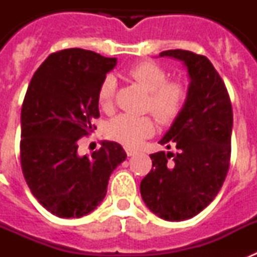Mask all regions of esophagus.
<instances>
[{
    "label": "esophagus",
    "instance_id": "1",
    "mask_svg": "<svg viewBox=\"0 0 257 257\" xmlns=\"http://www.w3.org/2000/svg\"><path fill=\"white\" fill-rule=\"evenodd\" d=\"M126 153H127V156L131 157V156H134V154L138 153V151H135V149H133V148H126Z\"/></svg>",
    "mask_w": 257,
    "mask_h": 257
}]
</instances>
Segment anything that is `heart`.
Returning <instances> with one entry per match:
<instances>
[{"label":"heart","mask_w":257,"mask_h":257,"mask_svg":"<svg viewBox=\"0 0 257 257\" xmlns=\"http://www.w3.org/2000/svg\"><path fill=\"white\" fill-rule=\"evenodd\" d=\"M127 77L148 91L145 109L151 110L157 121L170 123L180 114L188 97V90L179 81H167L169 73L153 61H142L127 69ZM115 81L112 76L103 79L97 90V103L105 112L113 108ZM154 123L148 115L119 114L109 122L106 135L109 139L133 148L153 134Z\"/></svg>","instance_id":"b5f03b06"}]
</instances>
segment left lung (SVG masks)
Returning a JSON list of instances; mask_svg holds the SVG:
<instances>
[{"mask_svg":"<svg viewBox=\"0 0 257 257\" xmlns=\"http://www.w3.org/2000/svg\"><path fill=\"white\" fill-rule=\"evenodd\" d=\"M160 56L183 61L190 83L183 110L160 140L179 152L151 154L153 166L140 193L157 216L181 221L207 207L221 189L230 165L233 110L225 83L206 56L187 50Z\"/></svg>","mask_w":257,"mask_h":257,"instance_id":"1","label":"left lung"}]
</instances>
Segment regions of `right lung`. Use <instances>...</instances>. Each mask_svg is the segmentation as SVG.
Listing matches in <instances>:
<instances>
[{
    "mask_svg": "<svg viewBox=\"0 0 257 257\" xmlns=\"http://www.w3.org/2000/svg\"><path fill=\"white\" fill-rule=\"evenodd\" d=\"M117 64L90 50L52 52L36 70L22 106L20 163L32 194L59 217H81L106 194L113 170L126 160L114 142L79 156L78 140L96 130L97 90Z\"/></svg>",
    "mask_w": 257,
    "mask_h": 257,
    "instance_id": "add662e5",
    "label": "right lung"
}]
</instances>
